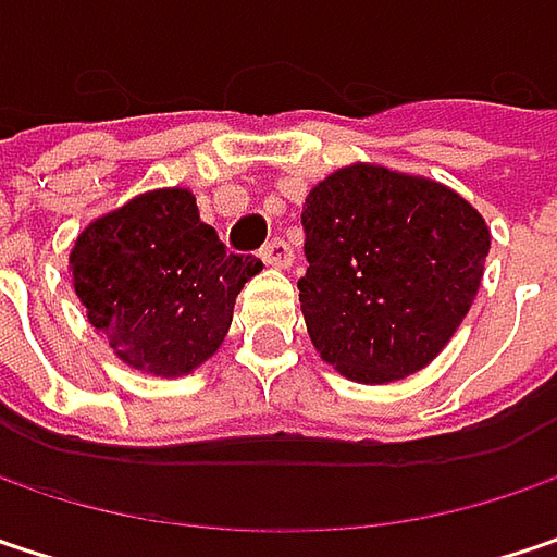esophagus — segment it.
Wrapping results in <instances>:
<instances>
[{
  "label": "esophagus",
  "mask_w": 557,
  "mask_h": 557,
  "mask_svg": "<svg viewBox=\"0 0 557 557\" xmlns=\"http://www.w3.org/2000/svg\"><path fill=\"white\" fill-rule=\"evenodd\" d=\"M261 261H264L268 268H280V271H286V268L293 264V248H289L283 238H271V242L261 248Z\"/></svg>",
  "instance_id": "obj_1"
}]
</instances>
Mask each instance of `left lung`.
Wrapping results in <instances>:
<instances>
[{"mask_svg":"<svg viewBox=\"0 0 557 557\" xmlns=\"http://www.w3.org/2000/svg\"><path fill=\"white\" fill-rule=\"evenodd\" d=\"M302 319L322 360L354 382L405 380L449 344L491 248L481 213L430 177L347 165L302 207Z\"/></svg>","mask_w":557,"mask_h":557,"instance_id":"left-lung-1","label":"left lung"}]
</instances>
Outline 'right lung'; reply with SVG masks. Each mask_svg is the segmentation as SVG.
<instances>
[{"mask_svg":"<svg viewBox=\"0 0 557 557\" xmlns=\"http://www.w3.org/2000/svg\"><path fill=\"white\" fill-rule=\"evenodd\" d=\"M264 264L228 255L184 187L133 197L82 228L70 255L78 302L143 373L184 376L216 354L242 286Z\"/></svg>","mask_w":557,"mask_h":557,"instance_id":"add662e5","label":"right lung"}]
</instances>
